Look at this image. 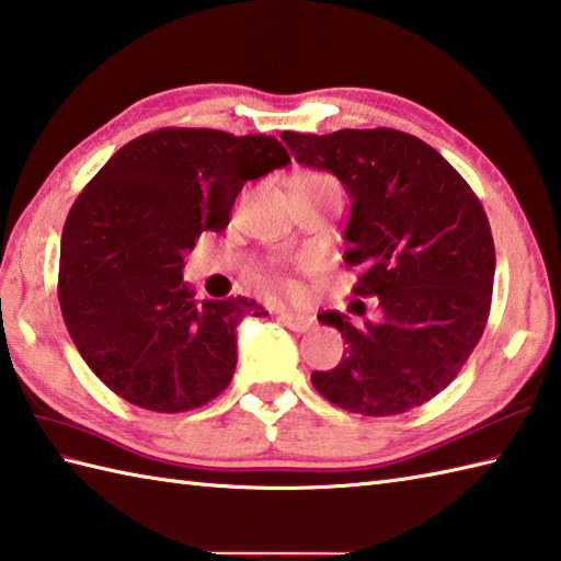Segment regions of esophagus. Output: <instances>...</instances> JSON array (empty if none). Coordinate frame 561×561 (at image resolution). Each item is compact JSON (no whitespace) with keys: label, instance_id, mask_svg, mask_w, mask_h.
Returning <instances> with one entry per match:
<instances>
[{"label":"esophagus","instance_id":"34e87169","mask_svg":"<svg viewBox=\"0 0 561 561\" xmlns=\"http://www.w3.org/2000/svg\"><path fill=\"white\" fill-rule=\"evenodd\" d=\"M278 319H280V322H283L285 327H288V329L297 331V334H302V331H310V329L314 327V317H312V314H302V312L283 310V312L278 314Z\"/></svg>","mask_w":561,"mask_h":561}]
</instances>
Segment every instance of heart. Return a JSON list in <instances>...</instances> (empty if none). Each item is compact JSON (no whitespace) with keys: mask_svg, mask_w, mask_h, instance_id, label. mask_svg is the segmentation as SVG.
<instances>
[{"mask_svg":"<svg viewBox=\"0 0 561 561\" xmlns=\"http://www.w3.org/2000/svg\"><path fill=\"white\" fill-rule=\"evenodd\" d=\"M276 288H280V290H285V293H293V290H295V285H293V283H288V280H278V283H276Z\"/></svg>","mask_w":561,"mask_h":561,"instance_id":"b5f03b06","label":"heart"}]
</instances>
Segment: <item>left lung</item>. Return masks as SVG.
Here are the masks:
<instances>
[{"label": "left lung", "instance_id": "left-lung-1", "mask_svg": "<svg viewBox=\"0 0 561 561\" xmlns=\"http://www.w3.org/2000/svg\"><path fill=\"white\" fill-rule=\"evenodd\" d=\"M280 137L297 162L344 184L353 201L344 261L360 268L353 295L380 302V322L365 329L319 314L346 348L334 370L312 373L314 390L363 416L421 407L484 334L496 254L482 203L440 152L402 130Z\"/></svg>", "mask_w": 561, "mask_h": 561}]
</instances>
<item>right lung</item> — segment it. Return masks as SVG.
I'll return each mask as SVG.
<instances>
[{"instance_id": "obj_1", "label": "right lung", "mask_w": 561, "mask_h": 561, "mask_svg": "<svg viewBox=\"0 0 561 561\" xmlns=\"http://www.w3.org/2000/svg\"><path fill=\"white\" fill-rule=\"evenodd\" d=\"M271 135L162 128L101 167L67 215L57 297L77 351L108 390L159 414L198 409L230 385L247 297L196 302L184 256L230 222L247 181L288 167Z\"/></svg>"}]
</instances>
